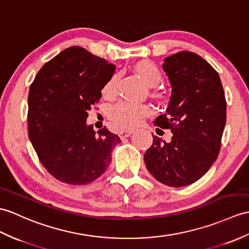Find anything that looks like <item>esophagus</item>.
<instances>
[{
	"label": "esophagus",
	"instance_id": "esophagus-1",
	"mask_svg": "<svg viewBox=\"0 0 249 249\" xmlns=\"http://www.w3.org/2000/svg\"><path fill=\"white\" fill-rule=\"evenodd\" d=\"M132 134H134V131L132 130H126V131H121L120 132V138L121 139H125V138H128L130 137Z\"/></svg>",
	"mask_w": 249,
	"mask_h": 249
}]
</instances>
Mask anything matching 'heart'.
<instances>
[{"label": "heart", "instance_id": "b5f03b06", "mask_svg": "<svg viewBox=\"0 0 249 249\" xmlns=\"http://www.w3.org/2000/svg\"><path fill=\"white\" fill-rule=\"evenodd\" d=\"M136 73L142 78L146 85L155 87L162 80V73L155 63L148 60H142L137 62L135 67ZM119 76L113 74L104 85L102 93L104 97L112 98L117 93V85ZM152 113V109L147 105H139L128 102H122L115 105L109 113V119L115 128L119 130L134 129L140 124L143 119Z\"/></svg>", "mask_w": 249, "mask_h": 249}]
</instances>
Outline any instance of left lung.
Here are the masks:
<instances>
[{
	"label": "left lung",
	"instance_id": "obj_1",
	"mask_svg": "<svg viewBox=\"0 0 249 249\" xmlns=\"http://www.w3.org/2000/svg\"><path fill=\"white\" fill-rule=\"evenodd\" d=\"M162 68L172 95L165 114L154 124L171 129L173 137L167 143L153 136L144 161L161 183L184 187L203 177L217 158L226 124V100L218 73L199 55L179 52L166 57Z\"/></svg>",
	"mask_w": 249,
	"mask_h": 249
}]
</instances>
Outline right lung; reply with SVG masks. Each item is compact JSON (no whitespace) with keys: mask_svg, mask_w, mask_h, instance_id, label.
<instances>
[{"mask_svg":"<svg viewBox=\"0 0 249 249\" xmlns=\"http://www.w3.org/2000/svg\"><path fill=\"white\" fill-rule=\"evenodd\" d=\"M115 66L80 48L63 50L40 69L28 93V137L57 180L90 183L105 173L121 139L86 121Z\"/></svg>","mask_w":249,"mask_h":249,"instance_id":"obj_1","label":"right lung"}]
</instances>
